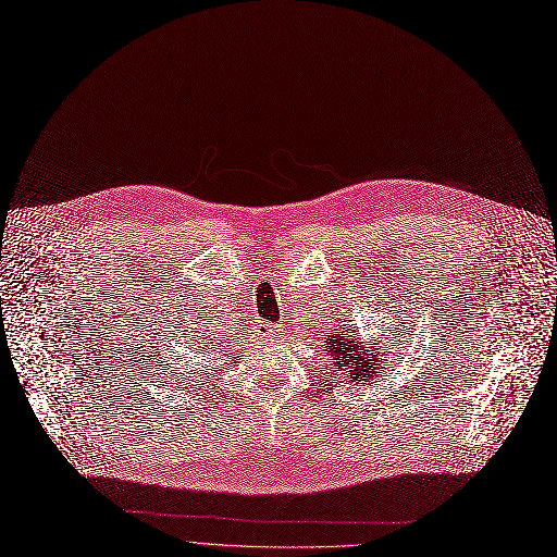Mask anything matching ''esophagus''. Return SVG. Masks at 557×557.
<instances>
[{
  "label": "esophagus",
  "mask_w": 557,
  "mask_h": 557,
  "mask_svg": "<svg viewBox=\"0 0 557 557\" xmlns=\"http://www.w3.org/2000/svg\"><path fill=\"white\" fill-rule=\"evenodd\" d=\"M261 332L267 334V336H273V334H277V325H273V323H267V325H261Z\"/></svg>",
  "instance_id": "34e87169"
}]
</instances>
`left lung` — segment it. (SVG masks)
Instances as JSON below:
<instances>
[{
    "label": "left lung",
    "mask_w": 557,
    "mask_h": 557,
    "mask_svg": "<svg viewBox=\"0 0 557 557\" xmlns=\"http://www.w3.org/2000/svg\"><path fill=\"white\" fill-rule=\"evenodd\" d=\"M391 334L397 336L393 330ZM395 352H399V349H395ZM325 357H330V366H334V370L347 376L349 382L372 384H376V376H386L376 372H384V363L391 361L382 343L372 338H359L355 330H347V325L343 323L336 325V330L330 332V336L325 338Z\"/></svg>",
    "instance_id": "8db88e82"
}]
</instances>
